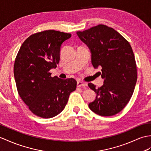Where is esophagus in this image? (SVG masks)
Wrapping results in <instances>:
<instances>
[{
	"mask_svg": "<svg viewBox=\"0 0 151 151\" xmlns=\"http://www.w3.org/2000/svg\"><path fill=\"white\" fill-rule=\"evenodd\" d=\"M87 86V83L82 81L77 82V87H86Z\"/></svg>",
	"mask_w": 151,
	"mask_h": 151,
	"instance_id": "obj_1",
	"label": "esophagus"
}]
</instances>
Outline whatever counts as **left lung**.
Instances as JSON below:
<instances>
[{"label": "left lung", "mask_w": 151, "mask_h": 151, "mask_svg": "<svg viewBox=\"0 0 151 151\" xmlns=\"http://www.w3.org/2000/svg\"><path fill=\"white\" fill-rule=\"evenodd\" d=\"M76 34L91 52L94 68H101L104 85L96 88V99L89 104L90 109L103 116H113L123 109L130 100L137 81L134 55L129 42L114 30L103 24Z\"/></svg>", "instance_id": "1"}]
</instances>
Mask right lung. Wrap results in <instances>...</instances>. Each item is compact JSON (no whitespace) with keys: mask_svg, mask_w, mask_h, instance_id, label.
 <instances>
[{"mask_svg":"<svg viewBox=\"0 0 151 151\" xmlns=\"http://www.w3.org/2000/svg\"><path fill=\"white\" fill-rule=\"evenodd\" d=\"M71 34L45 30L31 35L21 45L13 72L19 96L38 116L50 118L64 110L69 94L76 88L74 78L52 77L57 68L62 44Z\"/></svg>","mask_w":151,"mask_h":151,"instance_id":"add662e5","label":"right lung"}]
</instances>
